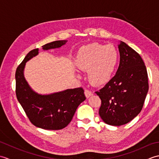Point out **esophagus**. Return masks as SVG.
I'll return each mask as SVG.
<instances>
[{
    "mask_svg": "<svg viewBox=\"0 0 159 159\" xmlns=\"http://www.w3.org/2000/svg\"><path fill=\"white\" fill-rule=\"evenodd\" d=\"M93 92H91V91L87 90V89L85 90V96H86L87 98H89L90 96H93Z\"/></svg>",
    "mask_w": 159,
    "mask_h": 159,
    "instance_id": "1",
    "label": "esophagus"
}]
</instances>
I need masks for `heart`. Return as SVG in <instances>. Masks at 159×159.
Segmentation results:
<instances>
[{
  "instance_id": "b5f03b06",
  "label": "heart",
  "mask_w": 159,
  "mask_h": 159,
  "mask_svg": "<svg viewBox=\"0 0 159 159\" xmlns=\"http://www.w3.org/2000/svg\"><path fill=\"white\" fill-rule=\"evenodd\" d=\"M119 58V52L113 45L92 43L80 49L76 63L80 69L89 70V79L93 85H102L111 79Z\"/></svg>"
}]
</instances>
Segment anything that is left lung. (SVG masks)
<instances>
[{"label": "left lung", "mask_w": 159, "mask_h": 159, "mask_svg": "<svg viewBox=\"0 0 159 159\" xmlns=\"http://www.w3.org/2000/svg\"><path fill=\"white\" fill-rule=\"evenodd\" d=\"M118 48L120 61L116 75L96 92L101 100V119L111 126L133 120L142 109L148 92L147 70L141 56L124 42Z\"/></svg>", "instance_id": "1"}]
</instances>
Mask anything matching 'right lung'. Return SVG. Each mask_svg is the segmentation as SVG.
<instances>
[{"label":"right lung","instance_id":"1","mask_svg":"<svg viewBox=\"0 0 159 159\" xmlns=\"http://www.w3.org/2000/svg\"><path fill=\"white\" fill-rule=\"evenodd\" d=\"M67 40H59L42 46L44 50L57 48ZM39 54V49L30 51L16 72V93L26 116L34 126L45 130H61L72 120L79 104L86 99L82 87L42 95L33 91L24 76L26 63Z\"/></svg>","mask_w":159,"mask_h":159}]
</instances>
